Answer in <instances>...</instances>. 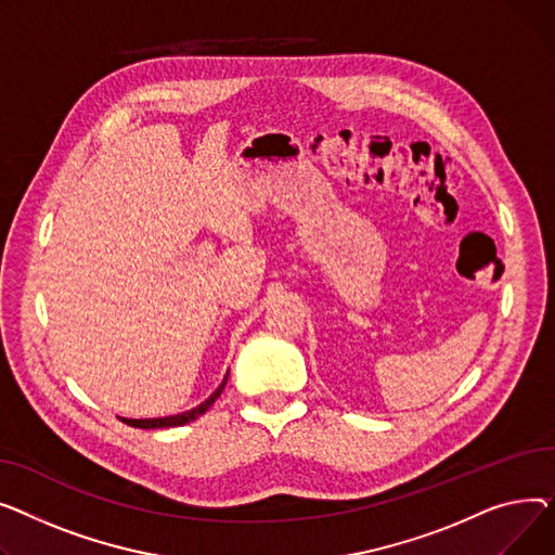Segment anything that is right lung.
<instances>
[{
	"instance_id": "add662e5",
	"label": "right lung",
	"mask_w": 555,
	"mask_h": 555,
	"mask_svg": "<svg viewBox=\"0 0 555 555\" xmlns=\"http://www.w3.org/2000/svg\"><path fill=\"white\" fill-rule=\"evenodd\" d=\"M225 380H228V374L223 376V380H221V385L215 389V392L204 401V403H199L197 408H192V410H188V412H181V414H172V416H158V418H125V416H118L122 423H127V426H132V428H143V430H154V428H177V426H185V423H190V421H194L197 416H202V414H206V410L219 399V395H221V389L225 387Z\"/></svg>"
}]
</instances>
